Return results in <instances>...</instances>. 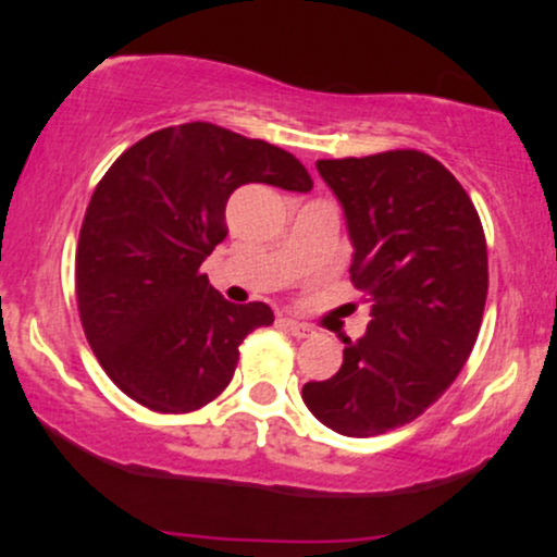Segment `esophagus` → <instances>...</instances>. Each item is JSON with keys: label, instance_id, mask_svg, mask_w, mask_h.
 <instances>
[{"label": "esophagus", "instance_id": "obj_1", "mask_svg": "<svg viewBox=\"0 0 557 557\" xmlns=\"http://www.w3.org/2000/svg\"><path fill=\"white\" fill-rule=\"evenodd\" d=\"M283 324H285L287 332H290L293 337L314 335V327H309V324H306V322H298V319H283Z\"/></svg>", "mask_w": 557, "mask_h": 557}]
</instances>
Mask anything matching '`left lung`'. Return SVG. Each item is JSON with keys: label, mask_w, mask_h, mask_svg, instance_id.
Listing matches in <instances>:
<instances>
[{"label": "left lung", "mask_w": 557, "mask_h": 557, "mask_svg": "<svg viewBox=\"0 0 557 557\" xmlns=\"http://www.w3.org/2000/svg\"><path fill=\"white\" fill-rule=\"evenodd\" d=\"M317 170L343 207L369 324L343 341L341 372L300 395L332 432L374 437L421 417L463 369L487 300V243L469 194L430 154L319 159Z\"/></svg>", "instance_id": "8db88e82"}]
</instances>
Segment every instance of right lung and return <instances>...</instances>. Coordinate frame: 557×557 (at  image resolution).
I'll return each instance as SVG.
<instances>
[{
  "label": "right lung",
  "instance_id": "1",
  "mask_svg": "<svg viewBox=\"0 0 557 557\" xmlns=\"http://www.w3.org/2000/svg\"><path fill=\"white\" fill-rule=\"evenodd\" d=\"M246 183L314 185L287 151L209 123L140 138L96 185L75 253L81 322L110 380L151 411L214 400L243 337L274 322L267 304H230L201 274L227 235V198Z\"/></svg>",
  "mask_w": 557,
  "mask_h": 557
}]
</instances>
